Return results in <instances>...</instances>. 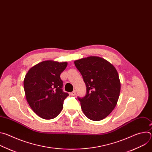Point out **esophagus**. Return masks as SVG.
<instances>
[{
    "label": "esophagus",
    "instance_id": "34e87169",
    "mask_svg": "<svg viewBox=\"0 0 152 152\" xmlns=\"http://www.w3.org/2000/svg\"><path fill=\"white\" fill-rule=\"evenodd\" d=\"M70 94L71 96H75V95L76 94V91H75V90H74L73 91H72V93H70Z\"/></svg>",
    "mask_w": 152,
    "mask_h": 152
}]
</instances>
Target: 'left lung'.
<instances>
[{"label": "left lung", "instance_id": "obj_1", "mask_svg": "<svg viewBox=\"0 0 152 152\" xmlns=\"http://www.w3.org/2000/svg\"><path fill=\"white\" fill-rule=\"evenodd\" d=\"M82 76L86 93L77 97L86 117L93 121L106 118L115 107L120 92V82L115 68L106 60L90 56L75 61Z\"/></svg>", "mask_w": 152, "mask_h": 152}]
</instances>
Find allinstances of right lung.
<instances>
[{
  "label": "right lung",
  "instance_id": "obj_1",
  "mask_svg": "<svg viewBox=\"0 0 152 152\" xmlns=\"http://www.w3.org/2000/svg\"><path fill=\"white\" fill-rule=\"evenodd\" d=\"M67 66L66 62L45 61L30 69L25 76L26 100L34 113L43 119H53L62 110L69 94L62 89L60 75Z\"/></svg>",
  "mask_w": 152,
  "mask_h": 152
}]
</instances>
